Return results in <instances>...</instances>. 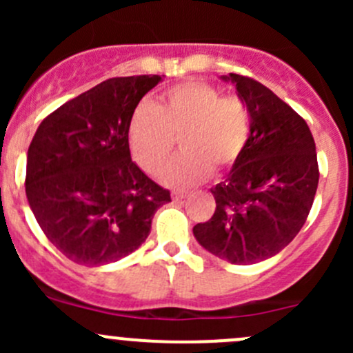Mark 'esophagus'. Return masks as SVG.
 Listing matches in <instances>:
<instances>
[{
  "label": "esophagus",
  "instance_id": "obj_1",
  "mask_svg": "<svg viewBox=\"0 0 353 353\" xmlns=\"http://www.w3.org/2000/svg\"><path fill=\"white\" fill-rule=\"evenodd\" d=\"M188 196V191H184V190H176V191H172V199L174 201H183L184 198Z\"/></svg>",
  "mask_w": 353,
  "mask_h": 353
}]
</instances>
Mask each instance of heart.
I'll return each mask as SVG.
<instances>
[{"label":"heart","instance_id":"1","mask_svg":"<svg viewBox=\"0 0 353 353\" xmlns=\"http://www.w3.org/2000/svg\"><path fill=\"white\" fill-rule=\"evenodd\" d=\"M251 133V112L237 95L188 81L169 88L154 105H140L130 123V147L147 172L159 174L172 159L176 138L184 154L163 172L169 186H193L230 169Z\"/></svg>","mask_w":353,"mask_h":353}]
</instances>
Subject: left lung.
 <instances>
[{
  "instance_id": "left-lung-1",
  "label": "left lung",
  "mask_w": 353,
  "mask_h": 353,
  "mask_svg": "<svg viewBox=\"0 0 353 353\" xmlns=\"http://www.w3.org/2000/svg\"><path fill=\"white\" fill-rule=\"evenodd\" d=\"M236 85L251 112V133L225 181L212 188L216 208L193 234L232 265H254L282 251L305 223L319 169L307 123L270 88L243 74Z\"/></svg>"
}]
</instances>
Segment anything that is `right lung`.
I'll list each match as a JSON object with an SVG mask.
<instances>
[{
    "label": "right lung",
    "instance_id": "1",
    "mask_svg": "<svg viewBox=\"0 0 353 353\" xmlns=\"http://www.w3.org/2000/svg\"><path fill=\"white\" fill-rule=\"evenodd\" d=\"M162 77L109 78L49 114L27 152L25 193L52 245L85 266L119 261L145 243L170 201L130 154L138 102Z\"/></svg>",
    "mask_w": 353,
    "mask_h": 353
}]
</instances>
